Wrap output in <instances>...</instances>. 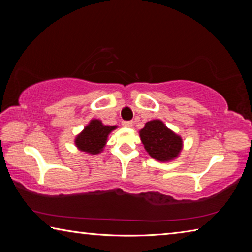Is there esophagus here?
Instances as JSON below:
<instances>
[{
    "label": "esophagus",
    "instance_id": "34e87169",
    "mask_svg": "<svg viewBox=\"0 0 252 252\" xmlns=\"http://www.w3.org/2000/svg\"><path fill=\"white\" fill-rule=\"evenodd\" d=\"M122 126H126V127H131L133 126V122L132 121H122Z\"/></svg>",
    "mask_w": 252,
    "mask_h": 252
}]
</instances>
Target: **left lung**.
Segmentation results:
<instances>
[{
	"label": "left lung",
	"mask_w": 252,
	"mask_h": 252,
	"mask_svg": "<svg viewBox=\"0 0 252 252\" xmlns=\"http://www.w3.org/2000/svg\"><path fill=\"white\" fill-rule=\"evenodd\" d=\"M139 133L144 149L158 161H171L182 150L181 136L174 133L160 120L147 122Z\"/></svg>",
	"instance_id": "left-lung-1"
}]
</instances>
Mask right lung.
<instances>
[{"label":"right lung","instance_id":"add662e5","mask_svg":"<svg viewBox=\"0 0 252 252\" xmlns=\"http://www.w3.org/2000/svg\"><path fill=\"white\" fill-rule=\"evenodd\" d=\"M117 129V126H104L100 120H91L75 138V146L79 150L90 155H97L103 151L111 131Z\"/></svg>","mask_w":252,"mask_h":252}]
</instances>
